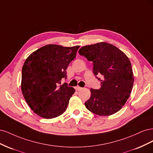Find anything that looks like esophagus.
I'll return each instance as SVG.
<instances>
[{"instance_id": "obj_1", "label": "esophagus", "mask_w": 153, "mask_h": 153, "mask_svg": "<svg viewBox=\"0 0 153 153\" xmlns=\"http://www.w3.org/2000/svg\"><path fill=\"white\" fill-rule=\"evenodd\" d=\"M82 89V88L81 87H80V86H76V87H75L76 91H80V90H81Z\"/></svg>"}]
</instances>
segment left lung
<instances>
[{"label":"left lung","instance_id":"8db88e82","mask_svg":"<svg viewBox=\"0 0 153 153\" xmlns=\"http://www.w3.org/2000/svg\"><path fill=\"white\" fill-rule=\"evenodd\" d=\"M79 54L93 63L94 75L103 76L100 89H91L85 107L98 115L108 116L121 110L131 92L134 76L126 54L113 45L101 42L86 45Z\"/></svg>","mask_w":153,"mask_h":153}]
</instances>
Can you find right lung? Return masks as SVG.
I'll list each match as a JSON object with an SVG mask.
<instances>
[{
  "label": "right lung",
  "mask_w": 153,
  "mask_h": 153,
  "mask_svg": "<svg viewBox=\"0 0 153 153\" xmlns=\"http://www.w3.org/2000/svg\"><path fill=\"white\" fill-rule=\"evenodd\" d=\"M80 46L64 47L48 45L27 58L22 68L21 89L26 102L34 112L45 119L57 117L65 112L75 92L66 83V69L75 58Z\"/></svg>",
  "instance_id": "right-lung-1"
}]
</instances>
